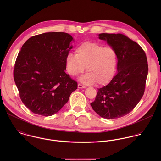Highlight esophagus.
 <instances>
[{
  "label": "esophagus",
  "mask_w": 161,
  "mask_h": 161,
  "mask_svg": "<svg viewBox=\"0 0 161 161\" xmlns=\"http://www.w3.org/2000/svg\"><path fill=\"white\" fill-rule=\"evenodd\" d=\"M77 87H78L79 89H85V88H86V86H82L81 84H78Z\"/></svg>",
  "instance_id": "obj_1"
}]
</instances>
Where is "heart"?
<instances>
[{
    "label": "heart",
    "mask_w": 161,
    "mask_h": 161,
    "mask_svg": "<svg viewBox=\"0 0 161 161\" xmlns=\"http://www.w3.org/2000/svg\"><path fill=\"white\" fill-rule=\"evenodd\" d=\"M75 54H68L65 59L68 72L72 76L87 72L79 80L85 85L103 86L112 79L117 63L115 49L95 42H84L77 46Z\"/></svg>",
    "instance_id": "1"
}]
</instances>
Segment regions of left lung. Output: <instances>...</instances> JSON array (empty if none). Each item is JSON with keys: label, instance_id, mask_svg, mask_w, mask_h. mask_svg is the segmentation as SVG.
Returning <instances> with one entry per match:
<instances>
[{"label": "left lung", "instance_id": "1", "mask_svg": "<svg viewBox=\"0 0 161 161\" xmlns=\"http://www.w3.org/2000/svg\"><path fill=\"white\" fill-rule=\"evenodd\" d=\"M98 36L115 49L117 72L108 84L98 90L91 105L101 117L116 119L128 114L141 100L148 74L147 58L141 47L125 35Z\"/></svg>", "mask_w": 161, "mask_h": 161}]
</instances>
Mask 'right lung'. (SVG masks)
Returning <instances> with one entry per match:
<instances>
[{"label": "right lung", "instance_id": "1", "mask_svg": "<svg viewBox=\"0 0 161 161\" xmlns=\"http://www.w3.org/2000/svg\"><path fill=\"white\" fill-rule=\"evenodd\" d=\"M74 40L64 32L33 36L19 52L14 77L24 105L33 113L49 116L68 102L77 83L65 72V59Z\"/></svg>", "mask_w": 161, "mask_h": 161}]
</instances>
